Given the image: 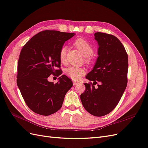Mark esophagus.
Segmentation results:
<instances>
[{
  "label": "esophagus",
  "mask_w": 148,
  "mask_h": 148,
  "mask_svg": "<svg viewBox=\"0 0 148 148\" xmlns=\"http://www.w3.org/2000/svg\"><path fill=\"white\" fill-rule=\"evenodd\" d=\"M73 84H74V85H77V84H79V82L76 81H73Z\"/></svg>",
  "instance_id": "1"
}]
</instances>
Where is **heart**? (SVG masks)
Here are the masks:
<instances>
[{"label": "heart", "mask_w": 148, "mask_h": 148, "mask_svg": "<svg viewBox=\"0 0 148 148\" xmlns=\"http://www.w3.org/2000/svg\"><path fill=\"white\" fill-rule=\"evenodd\" d=\"M74 46L82 53L85 57V61L87 63H90L92 61V56L94 53V48L91 44L86 40L82 38H78L74 42ZM68 52V47L66 46H63L60 49L59 52V58L60 62L64 63L66 62V55ZM84 69L77 66H69L65 70V74L68 77L72 80L75 81L79 80L82 75L84 73Z\"/></svg>", "instance_id": "b5f03b06"}]
</instances>
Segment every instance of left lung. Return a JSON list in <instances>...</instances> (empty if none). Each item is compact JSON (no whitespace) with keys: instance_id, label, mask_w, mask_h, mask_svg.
Masks as SVG:
<instances>
[{"instance_id":"1","label":"left lung","mask_w":148,"mask_h":148,"mask_svg":"<svg viewBox=\"0 0 148 148\" xmlns=\"http://www.w3.org/2000/svg\"><path fill=\"white\" fill-rule=\"evenodd\" d=\"M99 45L95 66L86 78L93 83L84 84L80 99L85 110L92 115L102 116L118 105L127 84L128 56L121 42L113 35L96 32ZM97 82V88L94 85Z\"/></svg>"}]
</instances>
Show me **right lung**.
I'll return each mask as SVG.
<instances>
[{
	"label": "right lung",
	"mask_w": 148,
	"mask_h": 148,
	"mask_svg": "<svg viewBox=\"0 0 148 148\" xmlns=\"http://www.w3.org/2000/svg\"><path fill=\"white\" fill-rule=\"evenodd\" d=\"M74 33L43 30L22 48L18 62L17 85L27 106L34 112L48 116L61 108L65 95L73 86L65 75L56 84L49 82L51 75L62 74L59 52Z\"/></svg>",
	"instance_id": "add662e5"
}]
</instances>
